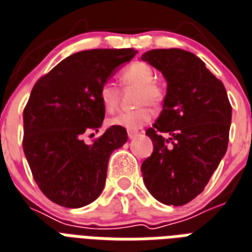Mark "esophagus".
Returning a JSON list of instances; mask_svg holds the SVG:
<instances>
[{
	"label": "esophagus",
	"instance_id": "1",
	"mask_svg": "<svg viewBox=\"0 0 252 252\" xmlns=\"http://www.w3.org/2000/svg\"><path fill=\"white\" fill-rule=\"evenodd\" d=\"M136 136H139V132H137V130H128V137H129V139H134Z\"/></svg>",
	"mask_w": 252,
	"mask_h": 252
}]
</instances>
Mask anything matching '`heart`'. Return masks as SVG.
Here are the masks:
<instances>
[{
  "mask_svg": "<svg viewBox=\"0 0 252 252\" xmlns=\"http://www.w3.org/2000/svg\"><path fill=\"white\" fill-rule=\"evenodd\" d=\"M155 72L144 62H134L126 66L120 72V82L123 86H136L139 87L137 92V104L158 105L162 100V92L158 86L153 83ZM119 92L118 86L112 82H105L99 88V100L103 108L107 112L112 113L118 108L119 104ZM153 112L148 105L139 107L134 111L129 112H120L108 120V123L113 126H120L128 130H136L151 122Z\"/></svg>",
  "mask_w": 252,
  "mask_h": 252,
  "instance_id": "obj_1",
  "label": "heart"
}]
</instances>
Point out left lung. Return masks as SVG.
Here are the masks:
<instances>
[{"instance_id":"left-lung-1","label":"left lung","mask_w":252,"mask_h":252,"mask_svg":"<svg viewBox=\"0 0 252 252\" xmlns=\"http://www.w3.org/2000/svg\"><path fill=\"white\" fill-rule=\"evenodd\" d=\"M141 61L168 84L160 116L145 132L153 153L141 165L144 184L161 203L182 206L202 193L227 151L231 105L223 83L193 53L157 49Z\"/></svg>"}]
</instances>
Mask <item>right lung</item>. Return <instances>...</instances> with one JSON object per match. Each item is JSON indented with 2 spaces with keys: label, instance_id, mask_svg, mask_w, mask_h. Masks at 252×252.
Instances as JSON below:
<instances>
[{
  "label": "right lung",
  "instance_id": "1",
  "mask_svg": "<svg viewBox=\"0 0 252 252\" xmlns=\"http://www.w3.org/2000/svg\"><path fill=\"white\" fill-rule=\"evenodd\" d=\"M136 54L133 49L72 54L32 87L24 111V152L50 201L78 209L101 194L109 157L126 143L128 134L112 126L92 144L83 137L97 132L104 120L100 86Z\"/></svg>",
  "mask_w": 252,
  "mask_h": 252
}]
</instances>
